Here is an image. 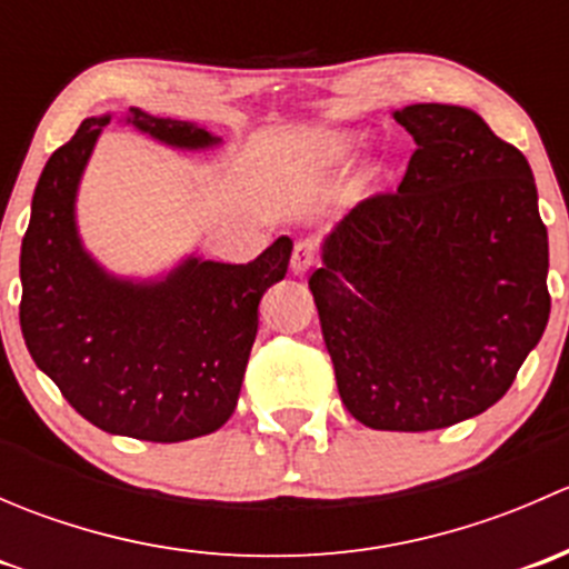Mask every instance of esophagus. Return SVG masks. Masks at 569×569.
I'll return each mask as SVG.
<instances>
[{
    "mask_svg": "<svg viewBox=\"0 0 569 569\" xmlns=\"http://www.w3.org/2000/svg\"><path fill=\"white\" fill-rule=\"evenodd\" d=\"M313 261H317V244L311 239H300L295 244V252H291V272L302 274L306 269L313 267Z\"/></svg>",
    "mask_w": 569,
    "mask_h": 569,
    "instance_id": "1",
    "label": "esophagus"
}]
</instances>
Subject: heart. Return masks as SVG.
I'll list each match as a JSON object with an SVG mask.
<instances>
[{
    "label": "heart",
    "mask_w": 569,
    "mask_h": 569,
    "mask_svg": "<svg viewBox=\"0 0 569 569\" xmlns=\"http://www.w3.org/2000/svg\"><path fill=\"white\" fill-rule=\"evenodd\" d=\"M355 146H358V140H355L352 131H327L319 140V159L325 164H341L352 157ZM380 170V162L369 159V162L360 164V181H375Z\"/></svg>",
    "instance_id": "obj_1"
}]
</instances>
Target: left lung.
Wrapping results in <instances>:
<instances>
[{"label":"left lung","instance_id":"1","mask_svg":"<svg viewBox=\"0 0 569 569\" xmlns=\"http://www.w3.org/2000/svg\"><path fill=\"white\" fill-rule=\"evenodd\" d=\"M416 140L399 189L355 206L308 286L343 407L429 432L496 405L550 313L548 231L523 153L468 107L393 112Z\"/></svg>","mask_w":569,"mask_h":569}]
</instances>
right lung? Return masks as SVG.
I'll list each match as a JSON object with an SVG mask.
<instances>
[{
  "instance_id": "1",
  "label": "right lung",
  "mask_w": 569,
  "mask_h": 569,
  "mask_svg": "<svg viewBox=\"0 0 569 569\" xmlns=\"http://www.w3.org/2000/svg\"><path fill=\"white\" fill-rule=\"evenodd\" d=\"M114 112L84 118L46 162L21 242V332L32 360L93 427L151 443L211 435L237 410L263 291L286 278L291 239L256 261L187 256L159 278H120L82 244L77 194ZM120 123L178 151L222 137L129 107Z\"/></svg>"
}]
</instances>
